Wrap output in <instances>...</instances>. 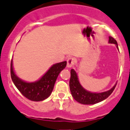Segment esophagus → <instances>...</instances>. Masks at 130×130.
<instances>
[{
    "label": "esophagus",
    "mask_w": 130,
    "mask_h": 130,
    "mask_svg": "<svg viewBox=\"0 0 130 130\" xmlns=\"http://www.w3.org/2000/svg\"><path fill=\"white\" fill-rule=\"evenodd\" d=\"M67 67L70 68V67H72L74 65V59L72 57H70L67 59Z\"/></svg>",
    "instance_id": "esophagus-1"
}]
</instances>
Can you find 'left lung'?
<instances>
[{"instance_id": "1", "label": "left lung", "mask_w": 130, "mask_h": 130, "mask_svg": "<svg viewBox=\"0 0 130 130\" xmlns=\"http://www.w3.org/2000/svg\"><path fill=\"white\" fill-rule=\"evenodd\" d=\"M109 43L115 44L118 48L117 40L112 37H109ZM117 84L109 91L102 93H92L84 90L78 81L77 74L74 69L71 70V78L69 80L70 90L72 96L76 101L84 105H93L103 101L110 95L115 90Z\"/></svg>"}]
</instances>
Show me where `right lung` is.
Here are the masks:
<instances>
[{
	"label": "right lung",
	"instance_id": "right-lung-1",
	"mask_svg": "<svg viewBox=\"0 0 130 130\" xmlns=\"http://www.w3.org/2000/svg\"><path fill=\"white\" fill-rule=\"evenodd\" d=\"M67 61L54 64L39 80L35 82H26L16 76L11 61V78L14 85L23 96L34 101H43L50 95L59 74L65 68Z\"/></svg>",
	"mask_w": 130,
	"mask_h": 130
}]
</instances>
